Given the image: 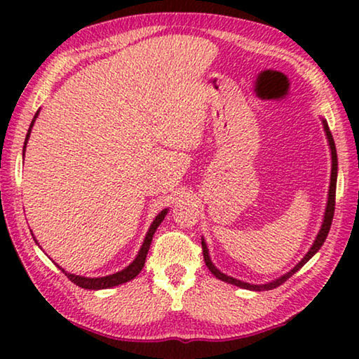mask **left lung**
<instances>
[{"label": "left lung", "mask_w": 359, "mask_h": 359, "mask_svg": "<svg viewBox=\"0 0 359 359\" xmlns=\"http://www.w3.org/2000/svg\"><path fill=\"white\" fill-rule=\"evenodd\" d=\"M323 122V129H325V135L328 139V145H330V150H332V176H330V189H328V201H327V208H325V215H323V222H322V227L318 230L316 240H313L311 250H309L306 257H304L301 262H299L296 266H294L291 271L284 274V276L274 279L271 283H266V284H250V283H243L240 281V279H235V278H230L227 274H224L222 271H219L217 268L214 266V263L210 262V257H209V250H208V245H205L204 238H203V255H204V262H205V266L209 268V271L214 274L215 278L220 279V281H225L229 284H233V286H238V287H243V289H250V291H269V289H274L278 286H281L284 281H287L289 278L292 276L294 273H297L299 269H301L304 264H306L309 259H311L313 255H316L320 247L325 242L327 235H328V230H330V225H332V220H333V212H335V193H337V171H338V158H337V149H335V142H333V137H332V132L328 129L327 122Z\"/></svg>", "instance_id": "1"}]
</instances>
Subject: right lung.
<instances>
[{"instance_id":"right-lung-1","label":"right lung","mask_w":359,"mask_h":359,"mask_svg":"<svg viewBox=\"0 0 359 359\" xmlns=\"http://www.w3.org/2000/svg\"><path fill=\"white\" fill-rule=\"evenodd\" d=\"M39 116V111L36 112V116H34V119L31 122V127H29L27 130V135H26V142H24V150H26V144L29 140V135H31V129L34 126V122H36V117ZM168 212V209L161 210V212L156 215L154 222H151L149 232L145 235V240L144 243H142V248L139 250V255H137L134 262H132L129 266L122 269V271H117L114 274H109V276H104V278H85V276H76V274H72V273H67L65 269H62L60 266H57L62 269L63 273H65V276L70 279L72 283H75L76 286H80L83 289H93V291H97V289H109V287H114V286H119V284H124L127 281H130V279H134L137 274L142 271V268H144L145 264V258H147V253H149V248H150V243H151V238H154V233L156 232V229H158V225L163 222L165 215ZM36 240V237H34ZM37 242V240H36Z\"/></svg>"}]
</instances>
